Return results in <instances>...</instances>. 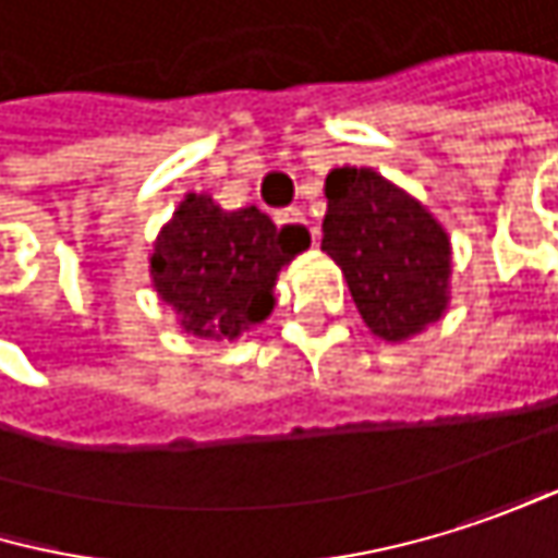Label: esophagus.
<instances>
[{
    "label": "esophagus",
    "mask_w": 558,
    "mask_h": 558,
    "mask_svg": "<svg viewBox=\"0 0 558 558\" xmlns=\"http://www.w3.org/2000/svg\"><path fill=\"white\" fill-rule=\"evenodd\" d=\"M274 221L281 225V228H298V231H307L311 234V241H317L320 238V231H317V225H311V218L298 208V205H291V208H281L274 215Z\"/></svg>",
    "instance_id": "esophagus-1"
}]
</instances>
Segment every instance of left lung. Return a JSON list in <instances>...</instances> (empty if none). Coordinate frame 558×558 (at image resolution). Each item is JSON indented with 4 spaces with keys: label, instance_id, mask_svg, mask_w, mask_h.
I'll return each mask as SVG.
<instances>
[{
    "label": "left lung",
    "instance_id": "1",
    "mask_svg": "<svg viewBox=\"0 0 558 558\" xmlns=\"http://www.w3.org/2000/svg\"><path fill=\"white\" fill-rule=\"evenodd\" d=\"M324 251L343 267L366 327L409 340L448 307L451 251L441 225L373 169L327 175Z\"/></svg>",
    "mask_w": 558,
    "mask_h": 558
}]
</instances>
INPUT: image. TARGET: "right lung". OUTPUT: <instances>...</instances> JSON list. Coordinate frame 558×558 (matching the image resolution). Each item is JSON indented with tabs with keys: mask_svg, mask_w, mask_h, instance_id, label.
Wrapping results in <instances>:
<instances>
[{
	"mask_svg": "<svg viewBox=\"0 0 558 558\" xmlns=\"http://www.w3.org/2000/svg\"><path fill=\"white\" fill-rule=\"evenodd\" d=\"M307 244V231L277 228L257 208L221 211L185 195L153 247V284L189 333L231 340L270 314L277 270Z\"/></svg>",
	"mask_w": 558,
	"mask_h": 558,
	"instance_id": "right-lung-1",
	"label": "right lung"
}]
</instances>
